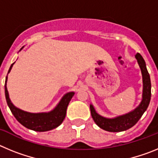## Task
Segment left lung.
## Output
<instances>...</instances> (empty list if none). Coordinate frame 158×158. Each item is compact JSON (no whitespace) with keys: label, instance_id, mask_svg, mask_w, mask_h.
I'll use <instances>...</instances> for the list:
<instances>
[{"label":"left lung","instance_id":"8db88e82","mask_svg":"<svg viewBox=\"0 0 158 158\" xmlns=\"http://www.w3.org/2000/svg\"><path fill=\"white\" fill-rule=\"evenodd\" d=\"M135 58L141 69L142 82H143L142 99L140 104L131 112L112 118H105L99 115L95 110L93 105L90 104V111L93 120L97 126L104 131H110V132H120L130 129L135 126L137 122L140 119L150 104V98H151V82H150V74L148 73L146 62L142 55L139 53H137Z\"/></svg>","mask_w":158,"mask_h":158}]
</instances>
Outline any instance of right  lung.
<instances>
[{
	"instance_id": "add662e5",
	"label": "right lung",
	"mask_w": 158,
	"mask_h": 158,
	"mask_svg": "<svg viewBox=\"0 0 158 158\" xmlns=\"http://www.w3.org/2000/svg\"><path fill=\"white\" fill-rule=\"evenodd\" d=\"M23 48V47H22ZM20 49V51L22 50ZM11 65L8 73L10 72L12 65ZM7 79L6 77L5 84V93L6 98L7 104L12 111V115L17 119L19 123H21L23 127H27V129L32 130L35 131H47L58 127L63 122L66 115L67 107L69 105V101L74 95V92H69L63 96L62 100L58 104V105L54 107L52 111L49 112L42 113H31L24 111L21 109H19L13 105L8 95V89H7Z\"/></svg>"
}]
</instances>
